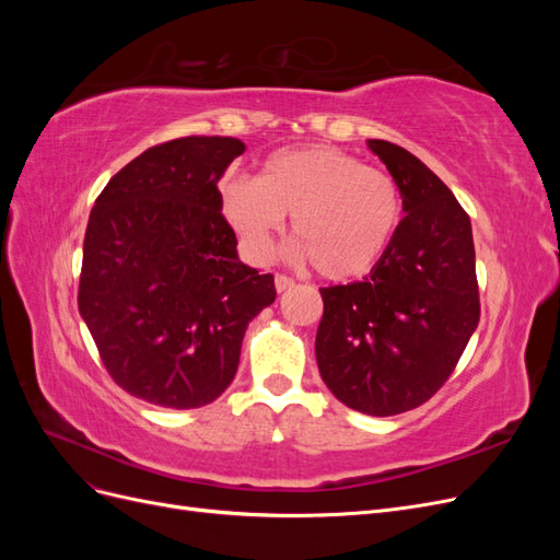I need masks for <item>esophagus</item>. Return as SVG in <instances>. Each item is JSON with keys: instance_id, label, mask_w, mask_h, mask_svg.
Returning <instances> with one entry per match:
<instances>
[{"instance_id": "1", "label": "esophagus", "mask_w": 560, "mask_h": 560, "mask_svg": "<svg viewBox=\"0 0 560 560\" xmlns=\"http://www.w3.org/2000/svg\"><path fill=\"white\" fill-rule=\"evenodd\" d=\"M294 287V280L292 278H287V276H276V290L282 294V292H287V290H292Z\"/></svg>"}]
</instances>
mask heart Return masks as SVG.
Listing matches in <instances>:
<instances>
[{
	"label": "heart",
	"mask_w": 560,
	"mask_h": 560,
	"mask_svg": "<svg viewBox=\"0 0 560 560\" xmlns=\"http://www.w3.org/2000/svg\"><path fill=\"white\" fill-rule=\"evenodd\" d=\"M219 210L238 235L245 257L266 264L292 214L296 259L327 280L369 273L401 224L397 182L336 147L278 149L257 179L231 177L219 189Z\"/></svg>",
	"instance_id": "b5f03b06"
}]
</instances>
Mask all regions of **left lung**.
<instances>
[{"label": "left lung", "mask_w": 560, "mask_h": 560, "mask_svg": "<svg viewBox=\"0 0 560 560\" xmlns=\"http://www.w3.org/2000/svg\"><path fill=\"white\" fill-rule=\"evenodd\" d=\"M401 194L404 219L369 276L322 287L315 358L338 401L397 416L446 383L479 325L467 212L430 167L385 140H366Z\"/></svg>", "instance_id": "obj_1"}]
</instances>
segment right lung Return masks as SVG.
Instances as JSON below:
<instances>
[{
  "label": "right lung",
  "instance_id": "1",
  "mask_svg": "<svg viewBox=\"0 0 560 560\" xmlns=\"http://www.w3.org/2000/svg\"><path fill=\"white\" fill-rule=\"evenodd\" d=\"M245 144L191 135L147 149L97 196L83 238L79 313L132 397L198 409L231 385L273 276L238 257L217 184Z\"/></svg>",
  "mask_w": 560,
  "mask_h": 560
}]
</instances>
